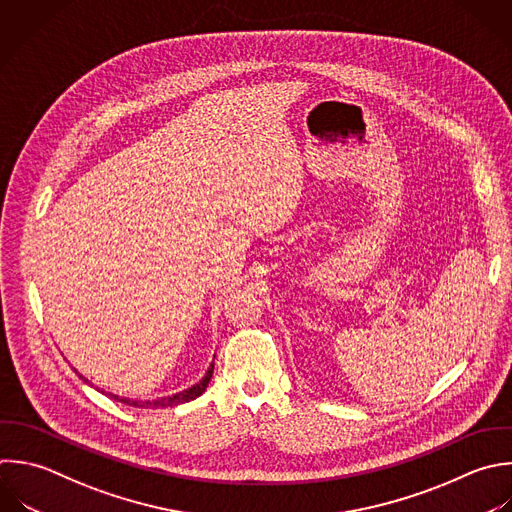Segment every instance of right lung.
Segmentation results:
<instances>
[{
  "mask_svg": "<svg viewBox=\"0 0 512 512\" xmlns=\"http://www.w3.org/2000/svg\"><path fill=\"white\" fill-rule=\"evenodd\" d=\"M212 372H214V362H212V366L208 368L206 376H204L198 384H194L192 388L182 390V392H178V394H174V396L160 398V400H130V398H122V396H116V394H108V396L114 398V400H118V402H124V404H128V406H134V408H168V406H178V404H184V402H190V400L198 398V396L206 390V386H208V382H210V378H212ZM80 378H84V376L80 374ZM84 382H88V380L84 378Z\"/></svg>",
  "mask_w": 512,
  "mask_h": 512,
  "instance_id": "1",
  "label": "right lung"
}]
</instances>
